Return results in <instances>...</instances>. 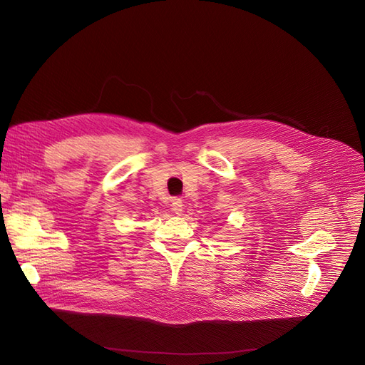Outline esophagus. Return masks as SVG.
<instances>
[{
  "label": "esophagus",
  "instance_id": "esophagus-1",
  "mask_svg": "<svg viewBox=\"0 0 365 365\" xmlns=\"http://www.w3.org/2000/svg\"><path fill=\"white\" fill-rule=\"evenodd\" d=\"M173 212L176 213V215H182V212H183V204H182L180 200H174V201H173Z\"/></svg>",
  "mask_w": 365,
  "mask_h": 365
}]
</instances>
